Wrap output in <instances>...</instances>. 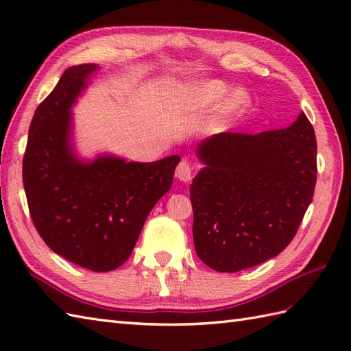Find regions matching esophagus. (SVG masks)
I'll list each match as a JSON object with an SVG mask.
<instances>
[{
  "mask_svg": "<svg viewBox=\"0 0 351 351\" xmlns=\"http://www.w3.org/2000/svg\"><path fill=\"white\" fill-rule=\"evenodd\" d=\"M175 176L178 180L182 181V182H189L191 181V176H193V167L189 161L182 160L180 164H178L176 171H175Z\"/></svg>",
  "mask_w": 351,
  "mask_h": 351,
  "instance_id": "esophagus-1",
  "label": "esophagus"
}]
</instances>
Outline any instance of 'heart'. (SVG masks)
Returning <instances> with one entry per match:
<instances>
[{
	"mask_svg": "<svg viewBox=\"0 0 351 351\" xmlns=\"http://www.w3.org/2000/svg\"><path fill=\"white\" fill-rule=\"evenodd\" d=\"M252 96L245 88L230 90L221 80L196 81L184 86L178 93L176 111L185 117H202L215 110L210 122L214 132L228 131L249 113Z\"/></svg>",
	"mask_w": 351,
	"mask_h": 351,
	"instance_id": "obj_1",
	"label": "heart"
}]
</instances>
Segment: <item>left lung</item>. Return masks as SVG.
I'll list each match as a JSON object with an SVG mask.
<instances>
[{"label": "left lung", "mask_w": 351, "mask_h": 351, "mask_svg": "<svg viewBox=\"0 0 351 351\" xmlns=\"http://www.w3.org/2000/svg\"><path fill=\"white\" fill-rule=\"evenodd\" d=\"M190 185L193 241L215 271L235 273L278 256L293 240L317 182V140L302 113L287 128L221 132L200 141Z\"/></svg>", "instance_id": "1"}]
</instances>
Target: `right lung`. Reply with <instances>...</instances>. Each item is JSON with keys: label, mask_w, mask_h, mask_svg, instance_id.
I'll return each mask as SVG.
<instances>
[{"label": "right lung", "mask_w": 351, "mask_h": 351, "mask_svg": "<svg viewBox=\"0 0 351 351\" xmlns=\"http://www.w3.org/2000/svg\"><path fill=\"white\" fill-rule=\"evenodd\" d=\"M98 71L93 63L66 69L37 107L22 176L29 214L48 247L92 271H111L130 258L181 158L137 162L110 152L78 154L72 107Z\"/></svg>", "instance_id": "obj_1"}]
</instances>
